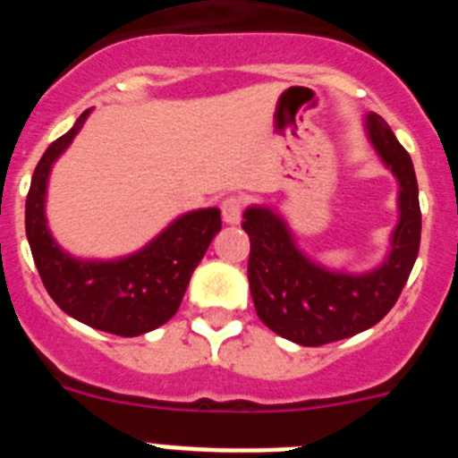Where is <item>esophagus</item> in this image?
I'll return each mask as SVG.
<instances>
[{"label":"esophagus","mask_w":458,"mask_h":458,"mask_svg":"<svg viewBox=\"0 0 458 458\" xmlns=\"http://www.w3.org/2000/svg\"><path fill=\"white\" fill-rule=\"evenodd\" d=\"M222 217H225L226 225H238L242 216V199L241 197H226L222 201Z\"/></svg>","instance_id":"1"}]
</instances>
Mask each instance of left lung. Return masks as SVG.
<instances>
[{
    "label": "left lung",
    "mask_w": 458,
    "mask_h": 458,
    "mask_svg": "<svg viewBox=\"0 0 458 458\" xmlns=\"http://www.w3.org/2000/svg\"><path fill=\"white\" fill-rule=\"evenodd\" d=\"M367 132L399 181V225L392 233L390 254L378 268L365 275L326 270L295 248L277 213L252 206L242 216L257 317L279 337L301 346H323L376 326L394 307L418 259L422 213L411 156L383 116H367Z\"/></svg>",
    "instance_id": "obj_1"
}]
</instances>
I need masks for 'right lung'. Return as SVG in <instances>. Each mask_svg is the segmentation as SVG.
<instances>
[{"label": "right lung", "instance_id": "obj_1", "mask_svg": "<svg viewBox=\"0 0 458 458\" xmlns=\"http://www.w3.org/2000/svg\"><path fill=\"white\" fill-rule=\"evenodd\" d=\"M82 112L66 135L52 141L31 176L24 204V229L31 257L52 301L87 326L119 337H137L167 323L176 314L194 268L222 229L220 210L185 213L144 250L116 261H80L50 236L46 220V188L52 163L87 121Z\"/></svg>", "mask_w": 458, "mask_h": 458}]
</instances>
